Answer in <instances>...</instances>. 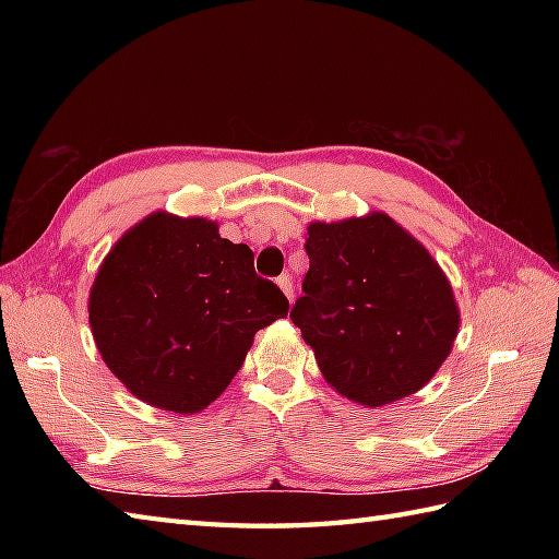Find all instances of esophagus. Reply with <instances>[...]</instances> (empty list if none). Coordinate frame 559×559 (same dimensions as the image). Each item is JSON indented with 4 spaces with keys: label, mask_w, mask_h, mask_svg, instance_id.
I'll return each instance as SVG.
<instances>
[{
    "label": "esophagus",
    "mask_w": 559,
    "mask_h": 559,
    "mask_svg": "<svg viewBox=\"0 0 559 559\" xmlns=\"http://www.w3.org/2000/svg\"><path fill=\"white\" fill-rule=\"evenodd\" d=\"M276 283H278V288L283 290V295H286V298L293 302V278L290 276H278Z\"/></svg>",
    "instance_id": "34e87169"
}]
</instances>
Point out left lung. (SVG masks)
Instances as JSON below:
<instances>
[{
    "label": "left lung",
    "instance_id": "obj_1",
    "mask_svg": "<svg viewBox=\"0 0 559 559\" xmlns=\"http://www.w3.org/2000/svg\"><path fill=\"white\" fill-rule=\"evenodd\" d=\"M290 319L341 396L365 408L420 391L449 358L459 307L432 254L382 211L307 228Z\"/></svg>",
    "mask_w": 559,
    "mask_h": 559
}]
</instances>
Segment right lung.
I'll list each match as a JSON object with an SVG mask.
<instances>
[{
	"label": "right lung",
	"instance_id": "add662e5",
	"mask_svg": "<svg viewBox=\"0 0 559 559\" xmlns=\"http://www.w3.org/2000/svg\"><path fill=\"white\" fill-rule=\"evenodd\" d=\"M288 298L257 276L254 252L218 223L156 211L103 259L88 298L105 365L148 406L192 415L216 401L259 329Z\"/></svg>",
	"mask_w": 559,
	"mask_h": 559
}]
</instances>
